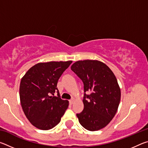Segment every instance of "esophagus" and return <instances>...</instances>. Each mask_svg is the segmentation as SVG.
<instances>
[{"mask_svg":"<svg viewBox=\"0 0 148 148\" xmlns=\"http://www.w3.org/2000/svg\"><path fill=\"white\" fill-rule=\"evenodd\" d=\"M69 103L70 104H73L74 103V100H71V101H69Z\"/></svg>","mask_w":148,"mask_h":148,"instance_id":"obj_1","label":"esophagus"}]
</instances>
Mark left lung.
<instances>
[{
  "label": "left lung",
  "instance_id": "8db88e82",
  "mask_svg": "<svg viewBox=\"0 0 148 148\" xmlns=\"http://www.w3.org/2000/svg\"><path fill=\"white\" fill-rule=\"evenodd\" d=\"M71 70L82 80L84 108L77 114L79 123L90 131L104 128L116 115L121 99V90L113 72L97 60L75 62Z\"/></svg>",
  "mask_w": 148,
  "mask_h": 148
}]
</instances>
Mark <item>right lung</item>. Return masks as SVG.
<instances>
[{
	"label": "right lung",
	"mask_w": 148,
	"mask_h": 148,
	"mask_svg": "<svg viewBox=\"0 0 148 148\" xmlns=\"http://www.w3.org/2000/svg\"><path fill=\"white\" fill-rule=\"evenodd\" d=\"M72 61L39 62L21 78L19 97L22 109L31 123L40 130H49L61 121L69 101L60 98L57 84ZM58 91V97L53 96Z\"/></svg>",
	"instance_id": "add662e5"
}]
</instances>
